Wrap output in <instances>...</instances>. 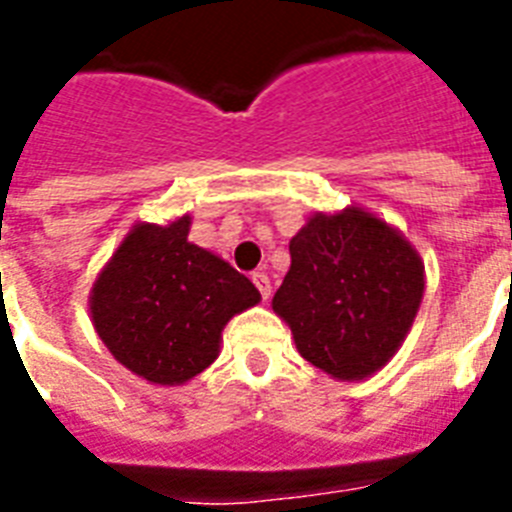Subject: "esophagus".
Returning a JSON list of instances; mask_svg holds the SVG:
<instances>
[{"label": "esophagus", "instance_id": "1", "mask_svg": "<svg viewBox=\"0 0 512 512\" xmlns=\"http://www.w3.org/2000/svg\"><path fill=\"white\" fill-rule=\"evenodd\" d=\"M252 281H255L257 291L263 294V299H268L270 289H273V286H270V278L265 276V273H260V270H257V273H252Z\"/></svg>", "mask_w": 512, "mask_h": 512}]
</instances>
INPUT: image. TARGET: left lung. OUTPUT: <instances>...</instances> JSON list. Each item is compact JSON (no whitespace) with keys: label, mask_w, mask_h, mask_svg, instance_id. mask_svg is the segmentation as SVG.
I'll use <instances>...</instances> for the list:
<instances>
[{"label":"left lung","mask_w":512,"mask_h":512,"mask_svg":"<svg viewBox=\"0 0 512 512\" xmlns=\"http://www.w3.org/2000/svg\"><path fill=\"white\" fill-rule=\"evenodd\" d=\"M291 268L273 296L296 349L338 380H362L398 351L424 294L416 249L359 208L317 213L291 239Z\"/></svg>","instance_id":"left-lung-1"}]
</instances>
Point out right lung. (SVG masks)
<instances>
[{"label":"right lung","mask_w":512,"mask_h":512,"mask_svg":"<svg viewBox=\"0 0 512 512\" xmlns=\"http://www.w3.org/2000/svg\"><path fill=\"white\" fill-rule=\"evenodd\" d=\"M187 234L190 216L135 226L90 294L93 325L114 359L158 385L210 367L223 325L260 302L247 276Z\"/></svg>","instance_id":"add662e5"}]
</instances>
